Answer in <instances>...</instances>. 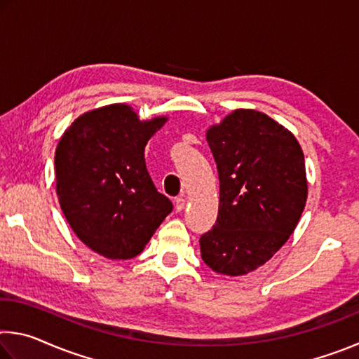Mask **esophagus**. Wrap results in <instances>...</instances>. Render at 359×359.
Returning <instances> with one entry per match:
<instances>
[{
    "instance_id": "obj_1",
    "label": "esophagus",
    "mask_w": 359,
    "mask_h": 359,
    "mask_svg": "<svg viewBox=\"0 0 359 359\" xmlns=\"http://www.w3.org/2000/svg\"><path fill=\"white\" fill-rule=\"evenodd\" d=\"M174 205H175V210H177V212L184 210V208H185V199L182 198V196L175 198V199H174Z\"/></svg>"
}]
</instances>
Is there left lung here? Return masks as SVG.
Here are the masks:
<instances>
[{
  "label": "left lung",
  "instance_id": "obj_1",
  "mask_svg": "<svg viewBox=\"0 0 359 359\" xmlns=\"http://www.w3.org/2000/svg\"><path fill=\"white\" fill-rule=\"evenodd\" d=\"M220 179L217 222L199 238L212 271L242 276L272 258L293 234L307 199L304 154L282 125L250 109L208 131Z\"/></svg>",
  "mask_w": 359,
  "mask_h": 359
}]
</instances>
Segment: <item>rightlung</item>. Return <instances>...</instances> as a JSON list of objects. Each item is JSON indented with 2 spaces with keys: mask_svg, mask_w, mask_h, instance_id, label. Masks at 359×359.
<instances>
[{
  "mask_svg": "<svg viewBox=\"0 0 359 359\" xmlns=\"http://www.w3.org/2000/svg\"><path fill=\"white\" fill-rule=\"evenodd\" d=\"M165 121H141L130 106L111 104L81 115L60 139V205L77 238L109 259L135 258L172 212L144 158Z\"/></svg>",
  "mask_w": 359,
  "mask_h": 359,
  "instance_id": "right-lung-1",
  "label": "right lung"
}]
</instances>
